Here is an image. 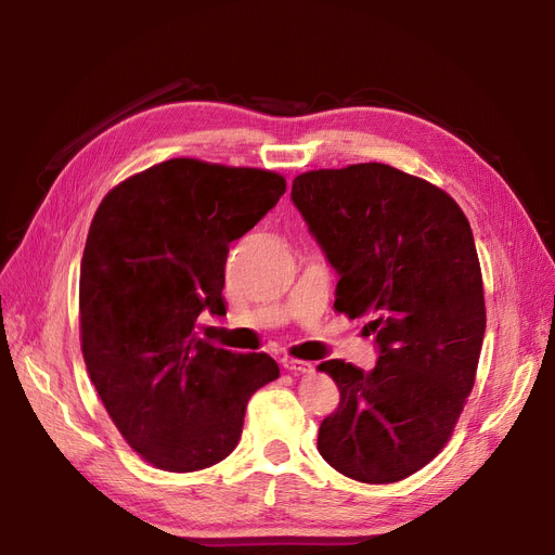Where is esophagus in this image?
Here are the masks:
<instances>
[{"label":"esophagus","mask_w":555,"mask_h":555,"mask_svg":"<svg viewBox=\"0 0 555 555\" xmlns=\"http://www.w3.org/2000/svg\"><path fill=\"white\" fill-rule=\"evenodd\" d=\"M282 365H284V371H289V373H294V375H308V373H312V363L300 361V359L287 357V359L282 361Z\"/></svg>","instance_id":"1"}]
</instances>
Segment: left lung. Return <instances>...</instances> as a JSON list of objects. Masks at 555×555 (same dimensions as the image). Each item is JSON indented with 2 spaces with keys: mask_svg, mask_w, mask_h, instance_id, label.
<instances>
[{
  "mask_svg": "<svg viewBox=\"0 0 555 555\" xmlns=\"http://www.w3.org/2000/svg\"><path fill=\"white\" fill-rule=\"evenodd\" d=\"M292 201L338 275L335 310L375 335L371 373L317 365L340 391L319 426L324 461L363 483H393L438 456L475 386L486 331L467 217L435 184L386 164L296 176Z\"/></svg>",
  "mask_w": 555,
  "mask_h": 555,
  "instance_id": "1",
  "label": "left lung"
}]
</instances>
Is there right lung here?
Here are the masks:
<instances>
[{"mask_svg": "<svg viewBox=\"0 0 555 555\" xmlns=\"http://www.w3.org/2000/svg\"><path fill=\"white\" fill-rule=\"evenodd\" d=\"M273 171L169 159L106 194L80 261V338L94 389L133 451L194 473L236 449L247 400L280 377L263 354L196 338L227 314L229 243L275 208Z\"/></svg>", "mask_w": 555, "mask_h": 555, "instance_id": "right-lung-1", "label": "right lung"}]
</instances>
